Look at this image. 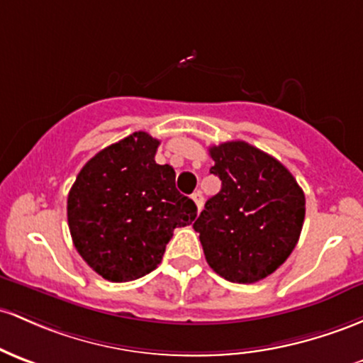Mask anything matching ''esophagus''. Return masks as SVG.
I'll return each instance as SVG.
<instances>
[{
  "label": "esophagus",
  "mask_w": 363,
  "mask_h": 363,
  "mask_svg": "<svg viewBox=\"0 0 363 363\" xmlns=\"http://www.w3.org/2000/svg\"><path fill=\"white\" fill-rule=\"evenodd\" d=\"M193 201L196 203V208H198V212H200V210L203 208V194H201V191H196V193H193Z\"/></svg>",
  "instance_id": "1"
}]
</instances>
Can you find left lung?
<instances>
[{
	"label": "left lung",
	"instance_id": "8db88e82",
	"mask_svg": "<svg viewBox=\"0 0 363 363\" xmlns=\"http://www.w3.org/2000/svg\"><path fill=\"white\" fill-rule=\"evenodd\" d=\"M210 172L222 188L193 227L208 265L220 277L252 284L291 255L305 220V194L291 172L245 141L212 146Z\"/></svg>",
	"mask_w": 363,
	"mask_h": 363
}]
</instances>
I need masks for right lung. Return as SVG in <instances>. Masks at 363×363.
<instances>
[{"mask_svg":"<svg viewBox=\"0 0 363 363\" xmlns=\"http://www.w3.org/2000/svg\"><path fill=\"white\" fill-rule=\"evenodd\" d=\"M160 141L130 134L82 167L67 200L72 241L79 255L111 282L157 269L175 227L189 225L196 205L175 188L170 165H158Z\"/></svg>","mask_w":363,"mask_h":363,"instance_id":"right-lung-1","label":"right lung"}]
</instances>
